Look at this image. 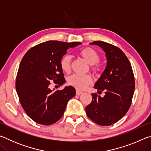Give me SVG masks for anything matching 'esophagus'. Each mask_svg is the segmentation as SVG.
I'll list each match as a JSON object with an SVG mask.
<instances>
[{"label": "esophagus", "mask_w": 151, "mask_h": 151, "mask_svg": "<svg viewBox=\"0 0 151 151\" xmlns=\"http://www.w3.org/2000/svg\"><path fill=\"white\" fill-rule=\"evenodd\" d=\"M82 93V92L81 91H78V90H76V95H80V94H81Z\"/></svg>", "instance_id": "1"}]
</instances>
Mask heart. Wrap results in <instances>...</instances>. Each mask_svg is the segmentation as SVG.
I'll use <instances>...</instances> for the list:
<instances>
[{"instance_id":"1","label":"heart","mask_w":151,"mask_h":151,"mask_svg":"<svg viewBox=\"0 0 151 151\" xmlns=\"http://www.w3.org/2000/svg\"><path fill=\"white\" fill-rule=\"evenodd\" d=\"M78 55L83 58L90 65H94L100 60V55L96 50L91 47H86L78 52ZM60 66L64 72L69 73L71 70V57L68 55H63L60 59ZM93 70H96L97 66H93ZM92 83V78L89 75H73L68 78V83L78 90H83Z\"/></svg>"}]
</instances>
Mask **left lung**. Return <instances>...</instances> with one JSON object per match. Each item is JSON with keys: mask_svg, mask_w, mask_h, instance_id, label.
<instances>
[{"mask_svg": "<svg viewBox=\"0 0 151 151\" xmlns=\"http://www.w3.org/2000/svg\"><path fill=\"white\" fill-rule=\"evenodd\" d=\"M90 45L99 46L105 52L106 66L94 86L98 91H104L105 95L92 94L93 100L85 108L86 112L95 123L109 126L122 119L131 106L135 87L133 71L119 48L100 40Z\"/></svg>", "mask_w": 151, "mask_h": 151, "instance_id": "8db88e82", "label": "left lung"}]
</instances>
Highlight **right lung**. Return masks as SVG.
Masks as SVG:
<instances>
[{"instance_id": "right-lung-1", "label": "right lung", "mask_w": 151, "mask_h": 151, "mask_svg": "<svg viewBox=\"0 0 151 151\" xmlns=\"http://www.w3.org/2000/svg\"><path fill=\"white\" fill-rule=\"evenodd\" d=\"M81 44L48 40L30 48L22 58L16 90L24 111L35 122L43 125L55 123L63 116L68 101L75 96L72 86L52 91L50 85L52 81L60 86L65 83L60 58L68 48Z\"/></svg>"}]
</instances>
